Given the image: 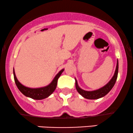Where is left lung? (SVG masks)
Masks as SVG:
<instances>
[{"label":"left lung","mask_w":133,"mask_h":133,"mask_svg":"<svg viewBox=\"0 0 133 133\" xmlns=\"http://www.w3.org/2000/svg\"><path fill=\"white\" fill-rule=\"evenodd\" d=\"M117 74H118V61H117L116 68L115 72L113 77L111 79L110 81L108 82L106 85L103 86V88H100V89L95 90V91H87L81 89L79 88L78 84H77V82L76 79V88L77 89V92L81 94L82 96H83L84 98L88 99H97L103 97L104 96H106L109 91L112 89L113 86L115 84L116 81L117 77Z\"/></svg>","instance_id":"1"}]
</instances>
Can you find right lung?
I'll list each match as a JSON object with an SVG mask.
<instances>
[{
  "instance_id": "right-lung-1",
  "label": "right lung",
  "mask_w": 133,
  "mask_h": 133,
  "mask_svg": "<svg viewBox=\"0 0 133 133\" xmlns=\"http://www.w3.org/2000/svg\"><path fill=\"white\" fill-rule=\"evenodd\" d=\"M64 70V69H62L61 71L59 72V73L56 76V77L53 79L52 81L48 86L40 88H30L24 86L17 79L16 74H15L14 69L13 70V73L16 86L18 88L19 91L24 96L30 97V98L33 99L41 100L49 97L52 93L54 92V90L56 89V87H57L58 79L60 77V76L61 75Z\"/></svg>"
}]
</instances>
